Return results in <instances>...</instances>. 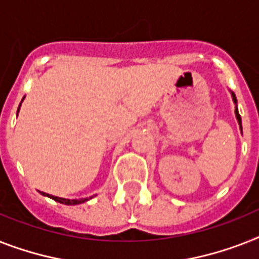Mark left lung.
I'll return each mask as SVG.
<instances>
[{"label":"left lung","instance_id":"1","mask_svg":"<svg viewBox=\"0 0 259 259\" xmlns=\"http://www.w3.org/2000/svg\"><path fill=\"white\" fill-rule=\"evenodd\" d=\"M230 93H232L233 102H234V105H235V118H237V121H238L239 129H241V132H242V121H241V115H239V113H238V108H237V98H235V94L233 93V92H230Z\"/></svg>","mask_w":259,"mask_h":259}]
</instances>
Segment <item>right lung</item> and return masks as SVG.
I'll use <instances>...</instances> for the list:
<instances>
[{
  "instance_id": "add662e5",
  "label": "right lung",
  "mask_w": 259,
  "mask_h": 259,
  "mask_svg": "<svg viewBox=\"0 0 259 259\" xmlns=\"http://www.w3.org/2000/svg\"><path fill=\"white\" fill-rule=\"evenodd\" d=\"M24 98H25V97H24ZM24 98H22V101H24ZM22 101H21V102H22ZM20 108H21V104H20V106H18V110H17V115H18ZM41 194L45 195V197H49V198L54 199V201H57V202L64 203V205H79V203H83V202H86V201H89V199L93 198V197H90V198L68 199V198H61V197H56V195H50V194H48V193H44V191H41Z\"/></svg>"
}]
</instances>
